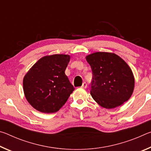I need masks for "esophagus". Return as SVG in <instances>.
I'll return each instance as SVG.
<instances>
[{"instance_id": "1", "label": "esophagus", "mask_w": 151, "mask_h": 151, "mask_svg": "<svg viewBox=\"0 0 151 151\" xmlns=\"http://www.w3.org/2000/svg\"><path fill=\"white\" fill-rule=\"evenodd\" d=\"M81 87L83 88H86V87H87V84H86V83H85V82H84V83H83V85L81 86Z\"/></svg>"}]
</instances>
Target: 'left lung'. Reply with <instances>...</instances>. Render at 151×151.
I'll return each mask as SVG.
<instances>
[{
    "label": "left lung",
    "instance_id": "8db88e82",
    "mask_svg": "<svg viewBox=\"0 0 151 151\" xmlns=\"http://www.w3.org/2000/svg\"><path fill=\"white\" fill-rule=\"evenodd\" d=\"M93 72L91 94L99 105L114 109L133 93L134 78L125 61L114 53L97 52L86 56Z\"/></svg>",
    "mask_w": 151,
    "mask_h": 151
}]
</instances>
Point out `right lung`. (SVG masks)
<instances>
[{"instance_id": "1", "label": "right lung", "mask_w": 151, "mask_h": 151, "mask_svg": "<svg viewBox=\"0 0 151 151\" xmlns=\"http://www.w3.org/2000/svg\"><path fill=\"white\" fill-rule=\"evenodd\" d=\"M70 58L67 55L45 56L25 75L24 93L33 108L44 113H52L67 101L75 90L65 73Z\"/></svg>"}]
</instances>
